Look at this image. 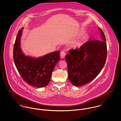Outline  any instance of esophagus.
I'll use <instances>...</instances> for the list:
<instances>
[{"label":"esophagus","mask_w":121,"mask_h":121,"mask_svg":"<svg viewBox=\"0 0 121 121\" xmlns=\"http://www.w3.org/2000/svg\"><path fill=\"white\" fill-rule=\"evenodd\" d=\"M65 55H66V53L65 52L62 51V52H60V57L61 58H64L65 57Z\"/></svg>","instance_id":"34e87169"}]
</instances>
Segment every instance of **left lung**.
<instances>
[{"mask_svg": "<svg viewBox=\"0 0 121 121\" xmlns=\"http://www.w3.org/2000/svg\"><path fill=\"white\" fill-rule=\"evenodd\" d=\"M101 40H88L79 48L69 50L65 57L69 80L75 86H81L94 80L105 65L107 54L105 36L99 27Z\"/></svg>", "mask_w": 121, "mask_h": 121, "instance_id": "1", "label": "left lung"}]
</instances>
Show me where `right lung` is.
Wrapping results in <instances>:
<instances>
[{
    "label": "right lung",
    "mask_w": 121,
    "mask_h": 121,
    "mask_svg": "<svg viewBox=\"0 0 121 121\" xmlns=\"http://www.w3.org/2000/svg\"><path fill=\"white\" fill-rule=\"evenodd\" d=\"M22 27L17 33L13 47V60L23 79L33 86L41 87L49 83L56 64L60 59V51L52 52L43 56L33 58L25 55L20 48Z\"/></svg>",
    "instance_id": "obj_1"
}]
</instances>
